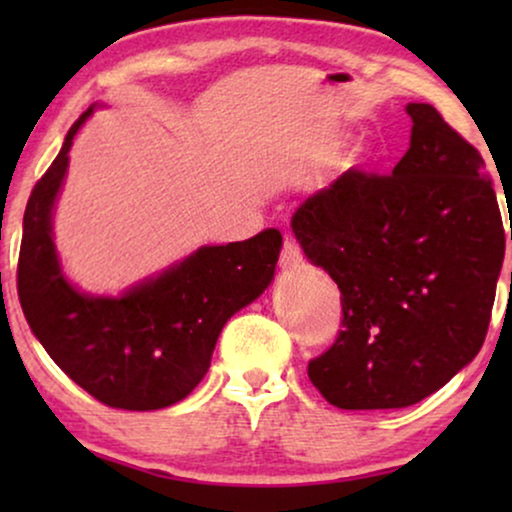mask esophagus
<instances>
[{
  "instance_id": "1",
  "label": "esophagus",
  "mask_w": 512,
  "mask_h": 512,
  "mask_svg": "<svg viewBox=\"0 0 512 512\" xmlns=\"http://www.w3.org/2000/svg\"><path fill=\"white\" fill-rule=\"evenodd\" d=\"M279 263H282L284 270H293L303 263V251H300V247L291 235L284 237V249H282V258H279Z\"/></svg>"
}]
</instances>
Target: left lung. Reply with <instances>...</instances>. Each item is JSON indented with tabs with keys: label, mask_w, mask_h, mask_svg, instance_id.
I'll return each instance as SVG.
<instances>
[{
	"label": "left lung",
	"mask_w": 512,
	"mask_h": 512,
	"mask_svg": "<svg viewBox=\"0 0 512 512\" xmlns=\"http://www.w3.org/2000/svg\"><path fill=\"white\" fill-rule=\"evenodd\" d=\"M387 177L349 170L291 228L342 293V331L307 375L342 410L408 408L478 356L506 233L485 160L431 104ZM512 240V228H510Z\"/></svg>",
	"instance_id": "obj_1"
}]
</instances>
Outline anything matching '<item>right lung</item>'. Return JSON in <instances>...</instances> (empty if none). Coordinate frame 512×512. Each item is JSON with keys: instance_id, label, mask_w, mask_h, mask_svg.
<instances>
[{"instance_id": "add662e5", "label": "right lung", "mask_w": 512, "mask_h": 512, "mask_svg": "<svg viewBox=\"0 0 512 512\" xmlns=\"http://www.w3.org/2000/svg\"><path fill=\"white\" fill-rule=\"evenodd\" d=\"M95 104L27 200L18 258V298L48 356L97 401L121 410H160L198 387L226 321L275 279L282 233L214 244L172 263L121 296H93L69 282L53 240V209L69 149Z\"/></svg>"}]
</instances>
